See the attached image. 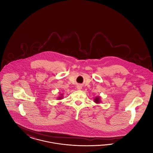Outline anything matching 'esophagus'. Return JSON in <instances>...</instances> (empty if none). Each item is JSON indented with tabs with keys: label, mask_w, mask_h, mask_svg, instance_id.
<instances>
[{
	"label": "esophagus",
	"mask_w": 153,
	"mask_h": 153,
	"mask_svg": "<svg viewBox=\"0 0 153 153\" xmlns=\"http://www.w3.org/2000/svg\"><path fill=\"white\" fill-rule=\"evenodd\" d=\"M77 88L78 89H79V90H80V89H81L82 88V87H81L80 85H77Z\"/></svg>",
	"instance_id": "esophagus-1"
}]
</instances>
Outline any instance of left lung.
<instances>
[{"instance_id": "obj_1", "label": "left lung", "mask_w": 153, "mask_h": 153, "mask_svg": "<svg viewBox=\"0 0 153 153\" xmlns=\"http://www.w3.org/2000/svg\"><path fill=\"white\" fill-rule=\"evenodd\" d=\"M94 102H96V103H97V104H99L101 102L100 97H99V96L95 97V98H94Z\"/></svg>"}]
</instances>
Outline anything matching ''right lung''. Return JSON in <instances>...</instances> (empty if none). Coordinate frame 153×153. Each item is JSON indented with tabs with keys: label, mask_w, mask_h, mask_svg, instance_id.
<instances>
[{
	"label": "right lung",
	"mask_w": 153,
	"mask_h": 153,
	"mask_svg": "<svg viewBox=\"0 0 153 153\" xmlns=\"http://www.w3.org/2000/svg\"><path fill=\"white\" fill-rule=\"evenodd\" d=\"M63 99V94H61L59 96H58V97H57V100H61V99Z\"/></svg>",
	"instance_id": "1"
}]
</instances>
